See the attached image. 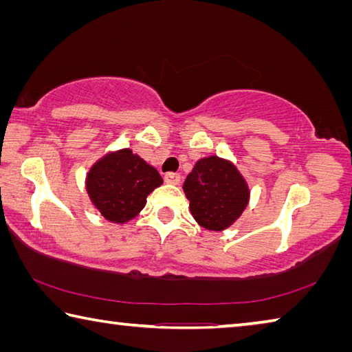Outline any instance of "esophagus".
Listing matches in <instances>:
<instances>
[{
    "mask_svg": "<svg viewBox=\"0 0 352 352\" xmlns=\"http://www.w3.org/2000/svg\"><path fill=\"white\" fill-rule=\"evenodd\" d=\"M180 180H182V177L178 175V174L164 175V182L168 183V184H180Z\"/></svg>",
    "mask_w": 352,
    "mask_h": 352,
    "instance_id": "1",
    "label": "esophagus"
}]
</instances>
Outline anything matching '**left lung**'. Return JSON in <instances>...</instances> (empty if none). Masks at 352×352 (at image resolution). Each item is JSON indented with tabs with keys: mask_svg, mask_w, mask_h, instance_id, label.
Returning a JSON list of instances; mask_svg holds the SVG:
<instances>
[{
	"mask_svg": "<svg viewBox=\"0 0 352 352\" xmlns=\"http://www.w3.org/2000/svg\"><path fill=\"white\" fill-rule=\"evenodd\" d=\"M183 190L198 225L217 232L234 225L251 195L235 164L217 155L198 160L184 180Z\"/></svg>",
	"mask_w": 352,
	"mask_h": 352,
	"instance_id": "left-lung-1",
	"label": "left lung"
}]
</instances>
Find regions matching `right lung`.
<instances>
[{
    "instance_id": "right-lung-1",
    "label": "right lung",
    "mask_w": 352,
    "mask_h": 352,
    "mask_svg": "<svg viewBox=\"0 0 352 352\" xmlns=\"http://www.w3.org/2000/svg\"><path fill=\"white\" fill-rule=\"evenodd\" d=\"M162 184L154 166L127 148L107 152L86 175V190L95 209L118 225L135 219L148 195Z\"/></svg>"
}]
</instances>
